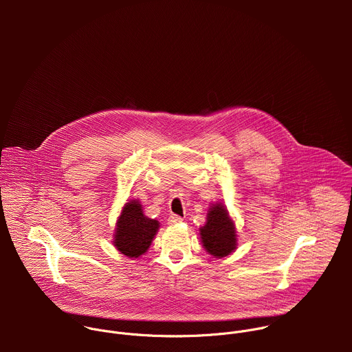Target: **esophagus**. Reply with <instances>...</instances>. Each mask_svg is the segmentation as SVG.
I'll return each instance as SVG.
<instances>
[{"label": "esophagus", "instance_id": "34e87169", "mask_svg": "<svg viewBox=\"0 0 352 352\" xmlns=\"http://www.w3.org/2000/svg\"><path fill=\"white\" fill-rule=\"evenodd\" d=\"M184 219L181 217V216H177V214H171L170 217H168V224H178V223H181Z\"/></svg>", "mask_w": 352, "mask_h": 352}]
</instances>
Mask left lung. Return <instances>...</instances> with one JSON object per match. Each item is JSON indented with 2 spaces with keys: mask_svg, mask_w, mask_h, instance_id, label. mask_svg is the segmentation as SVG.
I'll return each mask as SVG.
<instances>
[{
  "mask_svg": "<svg viewBox=\"0 0 352 352\" xmlns=\"http://www.w3.org/2000/svg\"><path fill=\"white\" fill-rule=\"evenodd\" d=\"M200 238L205 249L216 258L227 256L235 249V227L224 206L214 205L210 208L208 221L200 228Z\"/></svg>",
  "mask_w": 352,
  "mask_h": 352,
  "instance_id": "obj_1",
  "label": "left lung"
}]
</instances>
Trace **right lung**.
I'll return each instance as SVG.
<instances>
[{"label":"right lung","mask_w":352,"mask_h":352,"mask_svg":"<svg viewBox=\"0 0 352 352\" xmlns=\"http://www.w3.org/2000/svg\"><path fill=\"white\" fill-rule=\"evenodd\" d=\"M157 230L159 221L147 219L138 200H132L124 206L118 219L114 245L128 258H138L148 249Z\"/></svg>","instance_id":"1"}]
</instances>
